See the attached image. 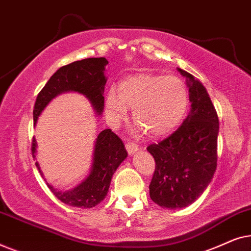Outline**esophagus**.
Masks as SVG:
<instances>
[{
  "label": "esophagus",
  "instance_id": "esophagus-1",
  "mask_svg": "<svg viewBox=\"0 0 251 251\" xmlns=\"http://www.w3.org/2000/svg\"><path fill=\"white\" fill-rule=\"evenodd\" d=\"M126 151H128L129 154H133L137 150H138V145H136V144L132 142H126Z\"/></svg>",
  "mask_w": 251,
  "mask_h": 251
}]
</instances>
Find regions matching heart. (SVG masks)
<instances>
[{
  "label": "heart",
  "mask_w": 251,
  "mask_h": 251,
  "mask_svg": "<svg viewBox=\"0 0 251 251\" xmlns=\"http://www.w3.org/2000/svg\"><path fill=\"white\" fill-rule=\"evenodd\" d=\"M188 107L187 88L174 75L140 73L123 78L118 89L108 90L105 109L118 125L132 109V118L151 137L169 135L180 125Z\"/></svg>",
  "instance_id": "heart-1"
}]
</instances>
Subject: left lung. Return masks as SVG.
Returning a JSON list of instances; mask_svg holds the SVG:
<instances>
[{
  "mask_svg": "<svg viewBox=\"0 0 251 251\" xmlns=\"http://www.w3.org/2000/svg\"><path fill=\"white\" fill-rule=\"evenodd\" d=\"M187 78L191 112L179 128L147 151L155 160L150 197L162 208H184L210 183L217 168V112L201 82L178 68Z\"/></svg>",
  "mask_w": 251,
  "mask_h": 251,
  "instance_id": "obj_1",
  "label": "left lung"
}]
</instances>
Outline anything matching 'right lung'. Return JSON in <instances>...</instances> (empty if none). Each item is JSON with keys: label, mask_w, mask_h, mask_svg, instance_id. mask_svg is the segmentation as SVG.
Returning a JSON list of instances; mask_svg holds the SVG:
<instances>
[{"label": "right lung", "mask_w": 251, "mask_h": 251, "mask_svg": "<svg viewBox=\"0 0 251 251\" xmlns=\"http://www.w3.org/2000/svg\"><path fill=\"white\" fill-rule=\"evenodd\" d=\"M107 64L108 61L104 57L87 58L60 67L37 95L33 109L34 125L51 99L66 91H75L84 95L91 101L98 115H100L104 109L102 95L107 81L104 71ZM35 150L36 142L33 137V157H35ZM126 156L128 153L122 140L111 129H105L96 139L91 173L87 179L73 190L66 192L58 191L48 183L47 185L54 197L65 204L77 208L96 207L107 195L113 174ZM35 164L42 175L39 163L35 162Z\"/></svg>", "instance_id": "1"}]
</instances>
